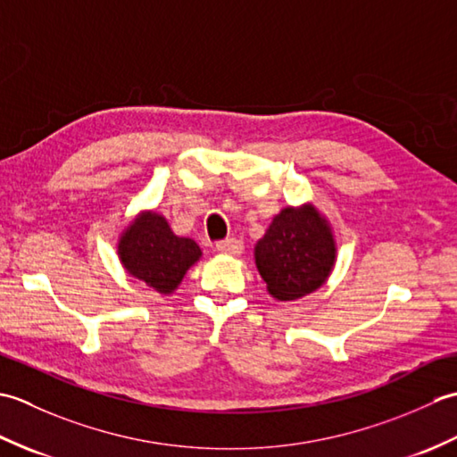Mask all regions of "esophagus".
Returning a JSON list of instances; mask_svg holds the SVG:
<instances>
[{"mask_svg":"<svg viewBox=\"0 0 457 457\" xmlns=\"http://www.w3.org/2000/svg\"><path fill=\"white\" fill-rule=\"evenodd\" d=\"M216 249L220 251V253H228V255H239L244 253V244H241V239H226V241H220V244L216 245Z\"/></svg>","mask_w":457,"mask_h":457,"instance_id":"1","label":"esophagus"}]
</instances>
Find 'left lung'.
I'll list each match as a JSON object with an SVG mask.
<instances>
[{"label":"left lung","mask_w":457,"mask_h":457,"mask_svg":"<svg viewBox=\"0 0 457 457\" xmlns=\"http://www.w3.org/2000/svg\"><path fill=\"white\" fill-rule=\"evenodd\" d=\"M337 259L334 229L312 202L287 206L255 245V265L269 295L280 303L322 287Z\"/></svg>","instance_id":"8db88e82"}]
</instances>
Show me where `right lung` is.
Here are the masks:
<instances>
[{
  "label": "right lung",
  "mask_w": 457,
  "mask_h": 457,
  "mask_svg": "<svg viewBox=\"0 0 457 457\" xmlns=\"http://www.w3.org/2000/svg\"><path fill=\"white\" fill-rule=\"evenodd\" d=\"M118 257L125 273L169 296L198 263L202 249L194 239L174 234L162 213L143 210L120 234Z\"/></svg>",
  "instance_id": "obj_1"
}]
</instances>
